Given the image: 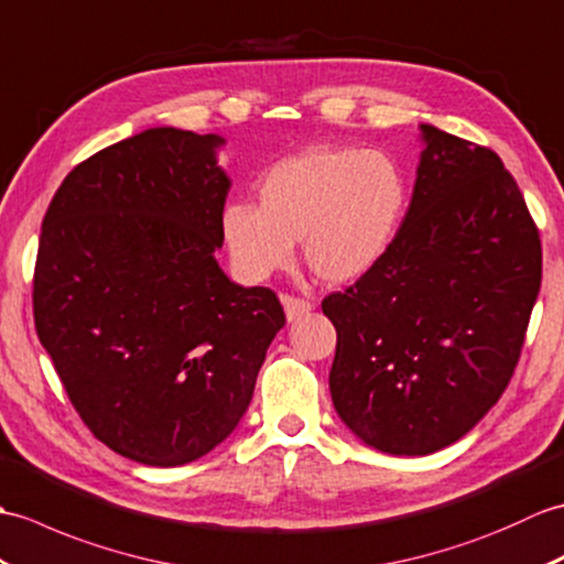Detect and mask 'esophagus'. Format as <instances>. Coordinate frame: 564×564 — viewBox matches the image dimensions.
I'll use <instances>...</instances> for the list:
<instances>
[{"label":"esophagus","instance_id":"obj_1","mask_svg":"<svg viewBox=\"0 0 564 564\" xmlns=\"http://www.w3.org/2000/svg\"><path fill=\"white\" fill-rule=\"evenodd\" d=\"M282 306H284V316L286 321H299L302 316H306L308 311H314V304L306 302V299H299V296H282Z\"/></svg>","mask_w":564,"mask_h":564}]
</instances>
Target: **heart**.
I'll return each instance as SVG.
<instances>
[{
    "instance_id": "obj_1",
    "label": "heart",
    "mask_w": 564,
    "mask_h": 564,
    "mask_svg": "<svg viewBox=\"0 0 564 564\" xmlns=\"http://www.w3.org/2000/svg\"><path fill=\"white\" fill-rule=\"evenodd\" d=\"M408 199V173L391 154L311 144L260 178L258 207L229 203L221 209V236L248 282L290 265L294 241H302L306 268L321 282L349 284L393 248Z\"/></svg>"
}]
</instances>
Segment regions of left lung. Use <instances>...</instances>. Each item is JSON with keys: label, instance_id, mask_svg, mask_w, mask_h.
Segmentation results:
<instances>
[{"label": "left lung", "instance_id": "left-lung-1", "mask_svg": "<svg viewBox=\"0 0 564 564\" xmlns=\"http://www.w3.org/2000/svg\"><path fill=\"white\" fill-rule=\"evenodd\" d=\"M393 248L323 299L337 330L330 395L359 442L427 456L478 424L514 373L541 290V239L492 149L420 124Z\"/></svg>", "mask_w": 564, "mask_h": 564}]
</instances>
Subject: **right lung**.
Segmentation results:
<instances>
[{"instance_id": "obj_1", "label": "right lung", "mask_w": 564, "mask_h": 564, "mask_svg": "<svg viewBox=\"0 0 564 564\" xmlns=\"http://www.w3.org/2000/svg\"><path fill=\"white\" fill-rule=\"evenodd\" d=\"M219 134L149 128L86 159L50 203L33 278L41 345L86 427L173 468L239 427L284 311L215 258L231 178Z\"/></svg>"}]
</instances>
